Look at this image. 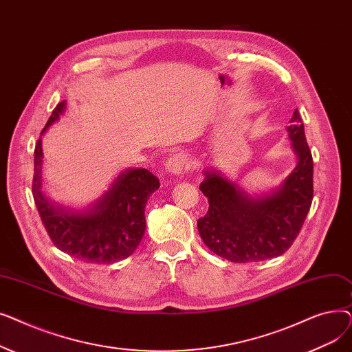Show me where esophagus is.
Masks as SVG:
<instances>
[{
  "mask_svg": "<svg viewBox=\"0 0 352 352\" xmlns=\"http://www.w3.org/2000/svg\"><path fill=\"white\" fill-rule=\"evenodd\" d=\"M165 168L170 174L181 175L190 168V157L186 153H177L165 161Z\"/></svg>",
  "mask_w": 352,
  "mask_h": 352,
  "instance_id": "34e87169",
  "label": "esophagus"
}]
</instances>
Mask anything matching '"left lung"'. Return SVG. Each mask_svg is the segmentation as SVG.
I'll use <instances>...</instances> for the list:
<instances>
[{"mask_svg": "<svg viewBox=\"0 0 352 352\" xmlns=\"http://www.w3.org/2000/svg\"><path fill=\"white\" fill-rule=\"evenodd\" d=\"M297 165L263 194H248L218 170L207 168L199 190L208 212L198 219L204 244L231 263L264 261L283 255L297 238L312 202V155L298 109L287 126Z\"/></svg>", "mask_w": 352, "mask_h": 352, "instance_id": "1", "label": "left lung"}]
</instances>
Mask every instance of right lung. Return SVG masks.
<instances>
[{"label": "right lung", "mask_w": 352, "mask_h": 352, "mask_svg": "<svg viewBox=\"0 0 352 352\" xmlns=\"http://www.w3.org/2000/svg\"><path fill=\"white\" fill-rule=\"evenodd\" d=\"M65 109L67 101L54 108L41 135ZM43 157L40 138L34 151L32 195L54 245L92 264H113L131 255L144 236L146 201L160 188L158 178L145 168H126L91 206L76 210L43 192Z\"/></svg>", "instance_id": "1"}]
</instances>
